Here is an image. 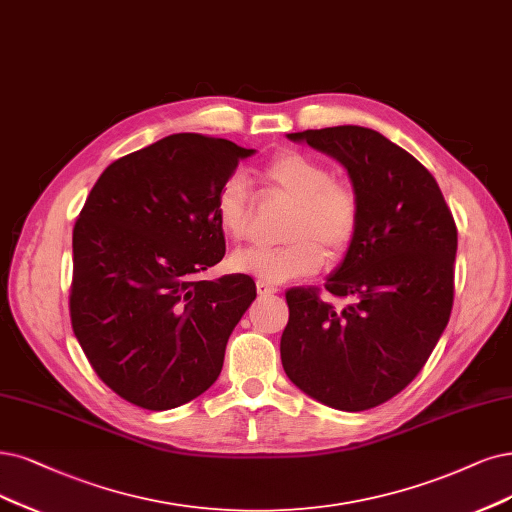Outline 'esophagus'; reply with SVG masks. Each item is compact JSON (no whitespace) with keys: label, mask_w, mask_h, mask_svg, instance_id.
<instances>
[{"label":"esophagus","mask_w":512,"mask_h":512,"mask_svg":"<svg viewBox=\"0 0 512 512\" xmlns=\"http://www.w3.org/2000/svg\"><path fill=\"white\" fill-rule=\"evenodd\" d=\"M257 293H259V297H270V295L278 293V289L272 287V285H268V282L257 280Z\"/></svg>","instance_id":"esophagus-1"}]
</instances>
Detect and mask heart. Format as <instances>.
Wrapping results in <instances>:
<instances>
[{
	"label": "heart",
	"mask_w": 512,
	"mask_h": 512,
	"mask_svg": "<svg viewBox=\"0 0 512 512\" xmlns=\"http://www.w3.org/2000/svg\"><path fill=\"white\" fill-rule=\"evenodd\" d=\"M272 192L295 202L287 238L282 246H246L230 257V268L263 282H289L323 268L325 251L339 255L348 249L361 219L356 189L331 177V170L299 151H282L261 173ZM215 215L221 232L244 240L251 232V196L242 177L227 179L215 198Z\"/></svg>",
	"instance_id": "1"
}]
</instances>
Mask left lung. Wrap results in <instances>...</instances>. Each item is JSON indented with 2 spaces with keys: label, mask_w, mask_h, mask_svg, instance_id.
<instances>
[{
  "label": "left lung",
  "mask_w": 512,
  "mask_h": 512,
  "mask_svg": "<svg viewBox=\"0 0 512 512\" xmlns=\"http://www.w3.org/2000/svg\"><path fill=\"white\" fill-rule=\"evenodd\" d=\"M287 137L348 170L361 219L325 282L329 293L354 304L337 312L314 289L287 291L282 367L318 403L371 409L420 373L449 323L456 221L434 177L380 132L333 126Z\"/></svg>",
  "instance_id": "1"
}]
</instances>
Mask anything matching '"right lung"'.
<instances>
[{
  "label": "right lung",
  "instance_id": "obj_1",
  "mask_svg": "<svg viewBox=\"0 0 512 512\" xmlns=\"http://www.w3.org/2000/svg\"><path fill=\"white\" fill-rule=\"evenodd\" d=\"M255 149L194 132L109 164L73 227L71 327L124 401L166 411L215 384L257 297L246 274L200 280L225 255L221 185Z\"/></svg>",
  "mask_w": 512,
  "mask_h": 512
}]
</instances>
